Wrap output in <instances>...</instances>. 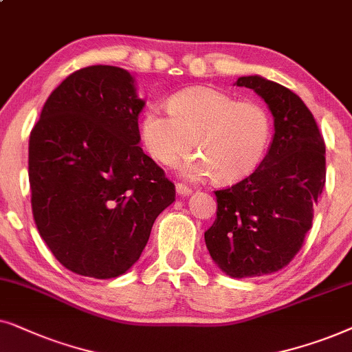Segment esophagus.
Masks as SVG:
<instances>
[{"mask_svg": "<svg viewBox=\"0 0 352 352\" xmlns=\"http://www.w3.org/2000/svg\"><path fill=\"white\" fill-rule=\"evenodd\" d=\"M175 190H177V195L180 196H190L193 193V188H190V186H186L185 184H177Z\"/></svg>", "mask_w": 352, "mask_h": 352, "instance_id": "obj_1", "label": "esophagus"}]
</instances>
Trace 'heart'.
<instances>
[{
    "mask_svg": "<svg viewBox=\"0 0 352 352\" xmlns=\"http://www.w3.org/2000/svg\"><path fill=\"white\" fill-rule=\"evenodd\" d=\"M167 109L148 107L140 122L143 146L161 166H177L195 146L199 156L184 167L185 175H212L217 184L230 185L254 173L265 159L274 120L261 102L193 87L168 98Z\"/></svg>",
    "mask_w": 352,
    "mask_h": 352,
    "instance_id": "obj_1",
    "label": "heart"
}]
</instances>
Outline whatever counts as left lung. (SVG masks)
<instances>
[{
    "mask_svg": "<svg viewBox=\"0 0 352 352\" xmlns=\"http://www.w3.org/2000/svg\"><path fill=\"white\" fill-rule=\"evenodd\" d=\"M235 85L267 102L275 133L254 173L215 191L217 217L204 240L227 275L261 277L287 267L311 230L325 186V142L296 93L259 75L240 77Z\"/></svg>",
    "mask_w": 352,
    "mask_h": 352,
    "instance_id": "8db88e82",
    "label": "left lung"
}]
</instances>
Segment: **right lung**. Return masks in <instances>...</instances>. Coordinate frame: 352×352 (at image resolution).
<instances>
[{"label":"right lung","mask_w":352,"mask_h":352,"mask_svg":"<svg viewBox=\"0 0 352 352\" xmlns=\"http://www.w3.org/2000/svg\"><path fill=\"white\" fill-rule=\"evenodd\" d=\"M144 101L114 65L70 74L32 129L29 182L40 236L74 274L114 278L140 259L175 185L138 146Z\"/></svg>","instance_id":"add662e5"}]
</instances>
